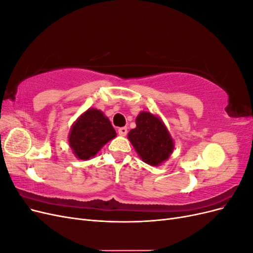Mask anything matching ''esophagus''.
<instances>
[{
	"mask_svg": "<svg viewBox=\"0 0 253 253\" xmlns=\"http://www.w3.org/2000/svg\"><path fill=\"white\" fill-rule=\"evenodd\" d=\"M126 133H127L126 126H122V127H119V128H118V134H119L120 136H126Z\"/></svg>",
	"mask_w": 253,
	"mask_h": 253,
	"instance_id": "1",
	"label": "esophagus"
}]
</instances>
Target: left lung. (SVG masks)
<instances>
[{"instance_id": "obj_1", "label": "left lung", "mask_w": 253, "mask_h": 253, "mask_svg": "<svg viewBox=\"0 0 253 253\" xmlns=\"http://www.w3.org/2000/svg\"><path fill=\"white\" fill-rule=\"evenodd\" d=\"M128 139L145 164L158 166L169 158L174 143L163 121L149 112H141L136 118V127L128 133Z\"/></svg>"}]
</instances>
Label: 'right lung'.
I'll return each instance as SVG.
<instances>
[{"label":"right lung","mask_w":253,"mask_h":253,"mask_svg":"<svg viewBox=\"0 0 253 253\" xmlns=\"http://www.w3.org/2000/svg\"><path fill=\"white\" fill-rule=\"evenodd\" d=\"M114 137L116 132L109 118L101 111L89 109L74 124L68 141L76 156L87 160Z\"/></svg>","instance_id":"1"}]
</instances>
